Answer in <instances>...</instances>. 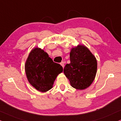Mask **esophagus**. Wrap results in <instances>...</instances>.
<instances>
[{"label":"esophagus","instance_id":"1","mask_svg":"<svg viewBox=\"0 0 121 121\" xmlns=\"http://www.w3.org/2000/svg\"><path fill=\"white\" fill-rule=\"evenodd\" d=\"M60 65H62V67H64V66H65V62H62L60 63Z\"/></svg>","mask_w":121,"mask_h":121}]
</instances>
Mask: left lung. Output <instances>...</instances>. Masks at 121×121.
<instances>
[{"instance_id":"obj_1","label":"left lung","mask_w":121,"mask_h":121,"mask_svg":"<svg viewBox=\"0 0 121 121\" xmlns=\"http://www.w3.org/2000/svg\"><path fill=\"white\" fill-rule=\"evenodd\" d=\"M70 62L64 68V73L73 87L83 90L91 84L97 71L96 58L83 45L71 49Z\"/></svg>"}]
</instances>
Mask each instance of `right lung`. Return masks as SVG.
Masks as SVG:
<instances>
[{
	"instance_id": "1",
	"label": "right lung",
	"mask_w": 121,
	"mask_h": 121,
	"mask_svg": "<svg viewBox=\"0 0 121 121\" xmlns=\"http://www.w3.org/2000/svg\"><path fill=\"white\" fill-rule=\"evenodd\" d=\"M25 71L31 85L40 91L46 92L53 87L58 74L63 71V67L54 62L44 50L36 48L28 56Z\"/></svg>"
}]
</instances>
